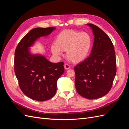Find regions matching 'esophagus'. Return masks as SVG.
Here are the masks:
<instances>
[{"mask_svg": "<svg viewBox=\"0 0 129 129\" xmlns=\"http://www.w3.org/2000/svg\"><path fill=\"white\" fill-rule=\"evenodd\" d=\"M64 69H66V70H67V69H69V68H70V66H69V65L68 64H67V63H66L65 64H64Z\"/></svg>", "mask_w": 129, "mask_h": 129, "instance_id": "esophagus-1", "label": "esophagus"}]
</instances>
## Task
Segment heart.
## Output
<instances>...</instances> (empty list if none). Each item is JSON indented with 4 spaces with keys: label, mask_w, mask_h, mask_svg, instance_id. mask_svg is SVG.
<instances>
[{
    "label": "heart",
    "mask_w": 129,
    "mask_h": 129,
    "mask_svg": "<svg viewBox=\"0 0 129 129\" xmlns=\"http://www.w3.org/2000/svg\"><path fill=\"white\" fill-rule=\"evenodd\" d=\"M92 44V38L89 33L67 30L58 35L56 42L51 46V50L56 56H60L62 51H66L68 60L74 63H78L87 57Z\"/></svg>",
    "instance_id": "b5f03b06"
}]
</instances>
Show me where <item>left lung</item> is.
I'll list each match as a JSON object with an SVG mask.
<instances>
[{
  "instance_id": "1",
  "label": "left lung",
  "mask_w": 129,
  "mask_h": 129,
  "mask_svg": "<svg viewBox=\"0 0 129 129\" xmlns=\"http://www.w3.org/2000/svg\"><path fill=\"white\" fill-rule=\"evenodd\" d=\"M94 36L89 56L74 67L75 87L89 100L101 98L110 90L116 74L114 47L107 34L98 26L87 24Z\"/></svg>"
}]
</instances>
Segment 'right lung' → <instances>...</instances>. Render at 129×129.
<instances>
[{"label": "right lung", "mask_w": 129, "mask_h": 129, "mask_svg": "<svg viewBox=\"0 0 129 129\" xmlns=\"http://www.w3.org/2000/svg\"><path fill=\"white\" fill-rule=\"evenodd\" d=\"M56 29L37 27L30 30L19 43L15 51L14 72L21 91L38 101L48 100L56 92L57 81L63 73V62L53 63L41 54H32L30 47L40 37Z\"/></svg>", "instance_id": "obj_1"}]
</instances>
